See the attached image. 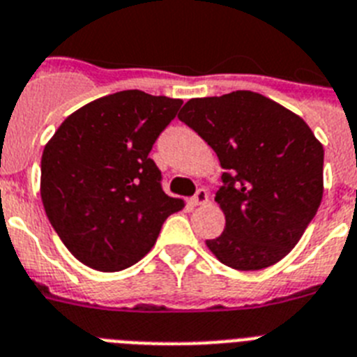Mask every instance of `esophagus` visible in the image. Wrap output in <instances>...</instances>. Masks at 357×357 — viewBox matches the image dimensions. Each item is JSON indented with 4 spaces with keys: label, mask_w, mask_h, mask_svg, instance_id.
I'll return each mask as SVG.
<instances>
[{
    "label": "esophagus",
    "mask_w": 357,
    "mask_h": 357,
    "mask_svg": "<svg viewBox=\"0 0 357 357\" xmlns=\"http://www.w3.org/2000/svg\"><path fill=\"white\" fill-rule=\"evenodd\" d=\"M207 199H208L207 190H205V188H198V190H196V194L192 196V199H190V204L204 205V204H207Z\"/></svg>",
    "instance_id": "1"
}]
</instances>
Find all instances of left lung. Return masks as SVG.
<instances>
[{
	"label": "left lung",
	"mask_w": 357,
	"mask_h": 357,
	"mask_svg": "<svg viewBox=\"0 0 357 357\" xmlns=\"http://www.w3.org/2000/svg\"><path fill=\"white\" fill-rule=\"evenodd\" d=\"M216 152L225 229L207 248L255 271L295 248L323 198V144L299 115L253 91L190 98L178 115Z\"/></svg>",
	"instance_id": "obj_1"
}]
</instances>
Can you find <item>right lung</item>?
<instances>
[{
    "label": "right lung",
    "instance_id": "right-lung-1",
    "mask_svg": "<svg viewBox=\"0 0 357 357\" xmlns=\"http://www.w3.org/2000/svg\"><path fill=\"white\" fill-rule=\"evenodd\" d=\"M183 100L128 89L71 113L42 155L43 208L63 245L89 268L121 271L153 248L185 207L161 187L149 153Z\"/></svg>",
    "mask_w": 357,
    "mask_h": 357
}]
</instances>
